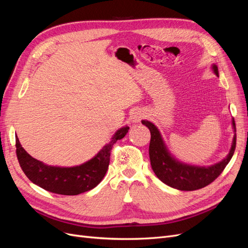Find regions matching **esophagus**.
Returning a JSON list of instances; mask_svg holds the SVG:
<instances>
[{
	"label": "esophagus",
	"instance_id": "1",
	"mask_svg": "<svg viewBox=\"0 0 248 248\" xmlns=\"http://www.w3.org/2000/svg\"><path fill=\"white\" fill-rule=\"evenodd\" d=\"M141 118H142V114H140V111H134L131 117L133 122H139Z\"/></svg>",
	"mask_w": 248,
	"mask_h": 248
}]
</instances>
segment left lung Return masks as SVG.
<instances>
[{
    "mask_svg": "<svg viewBox=\"0 0 248 248\" xmlns=\"http://www.w3.org/2000/svg\"><path fill=\"white\" fill-rule=\"evenodd\" d=\"M213 69L216 76H218V69L213 65ZM141 123L146 125L150 132H151V140L149 146V155L151 167L158 177L160 181L167 185L179 190L192 191L201 189L202 187L212 183L214 180L218 177L223 170L226 169L231 158L234 155L236 149V136L232 140L231 151L226 159L221 162L214 164L209 168H199L191 167L187 164L180 163L171 158L170 153L163 144V140L160 137V133L156 126L149 121H144ZM232 126L236 129L235 121L232 120Z\"/></svg>",
    "mask_w": 248,
    "mask_h": 248,
    "instance_id": "obj_1",
    "label": "left lung"
}]
</instances>
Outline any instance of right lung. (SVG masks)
<instances>
[{
	"label": "right lung",
	"mask_w": 248,
	"mask_h": 248,
	"mask_svg": "<svg viewBox=\"0 0 248 248\" xmlns=\"http://www.w3.org/2000/svg\"><path fill=\"white\" fill-rule=\"evenodd\" d=\"M128 129V126L119 129L109 144L104 147L94 158L78 167L58 168L43 164L27 153L21 147L17 137L16 138V156L21 170L34 184L54 193L78 196L79 193L93 189L101 182L108 169L112 146L118 140L126 136Z\"/></svg>",
	"instance_id": "add662e5"
}]
</instances>
